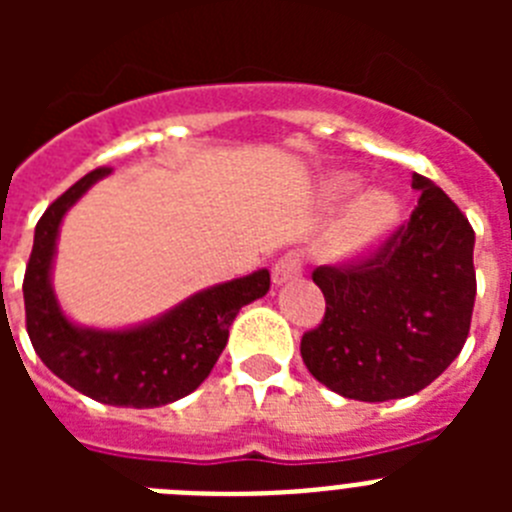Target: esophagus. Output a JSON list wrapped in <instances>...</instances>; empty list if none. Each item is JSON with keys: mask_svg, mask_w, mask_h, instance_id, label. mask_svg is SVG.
I'll list each match as a JSON object with an SVG mask.
<instances>
[{"mask_svg": "<svg viewBox=\"0 0 512 512\" xmlns=\"http://www.w3.org/2000/svg\"><path fill=\"white\" fill-rule=\"evenodd\" d=\"M302 274V259L300 253H284L274 261L271 266V282L274 284H284L289 279H297Z\"/></svg>", "mask_w": 512, "mask_h": 512, "instance_id": "esophagus-1", "label": "esophagus"}]
</instances>
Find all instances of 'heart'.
I'll use <instances>...</instances> for the list:
<instances>
[{
    "label": "heart",
    "mask_w": 512,
    "mask_h": 512,
    "mask_svg": "<svg viewBox=\"0 0 512 512\" xmlns=\"http://www.w3.org/2000/svg\"><path fill=\"white\" fill-rule=\"evenodd\" d=\"M359 179L354 174H333L325 182L328 200H343L354 192ZM400 217V202L387 189H364L343 207L328 238V251L333 259H356L372 251L384 235L395 228Z\"/></svg>",
    "instance_id": "heart-1"
}]
</instances>
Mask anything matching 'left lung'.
<instances>
[{
	"label": "left lung",
	"instance_id": "obj_1",
	"mask_svg": "<svg viewBox=\"0 0 512 512\" xmlns=\"http://www.w3.org/2000/svg\"><path fill=\"white\" fill-rule=\"evenodd\" d=\"M410 223L354 266H320L325 318L305 333L307 372L348 400L384 402L441 377L469 336L474 230L441 187L413 174Z\"/></svg>",
	"mask_w": 512,
	"mask_h": 512
}]
</instances>
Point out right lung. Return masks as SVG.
<instances>
[{
	"instance_id": "1",
	"label": "right lung",
	"mask_w": 512,
	"mask_h": 512,
	"mask_svg": "<svg viewBox=\"0 0 512 512\" xmlns=\"http://www.w3.org/2000/svg\"><path fill=\"white\" fill-rule=\"evenodd\" d=\"M112 169H94L58 197L35 225L25 269L27 336L35 354L81 395L117 408H161L210 377L243 305L269 292V269L194 292L158 318L130 328H89L61 310L53 259L63 217Z\"/></svg>"
}]
</instances>
